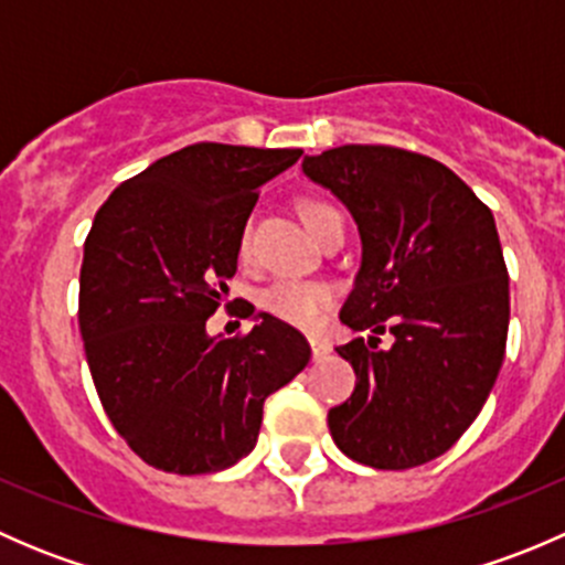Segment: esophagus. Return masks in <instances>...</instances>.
<instances>
[{"instance_id": "1", "label": "esophagus", "mask_w": 565, "mask_h": 565, "mask_svg": "<svg viewBox=\"0 0 565 565\" xmlns=\"http://www.w3.org/2000/svg\"><path fill=\"white\" fill-rule=\"evenodd\" d=\"M309 344H311V355H315V361H322V358L330 352V347L319 339H311Z\"/></svg>"}]
</instances>
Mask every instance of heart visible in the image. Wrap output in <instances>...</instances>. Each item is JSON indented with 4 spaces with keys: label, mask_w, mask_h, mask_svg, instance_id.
I'll return each mask as SVG.
<instances>
[{
    "label": "heart",
    "mask_w": 565,
    "mask_h": 565,
    "mask_svg": "<svg viewBox=\"0 0 565 565\" xmlns=\"http://www.w3.org/2000/svg\"><path fill=\"white\" fill-rule=\"evenodd\" d=\"M300 218L303 224L309 226L311 235H319L324 224H328L335 213L330 204L317 202V199H306L300 202ZM246 246H248V235L243 232L241 237V254L246 256ZM335 292L330 284L324 281H303V278H284V281L270 284V287L262 292L259 303L267 315H273L281 322L292 324L298 330H317L322 324L324 311L330 309L333 303Z\"/></svg>",
    "instance_id": "heart-1"
}]
</instances>
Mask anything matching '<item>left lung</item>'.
Returning a JSON list of instances; mask_svg holds the SVG:
<instances>
[{
    "mask_svg": "<svg viewBox=\"0 0 565 565\" xmlns=\"http://www.w3.org/2000/svg\"><path fill=\"white\" fill-rule=\"evenodd\" d=\"M303 172L355 218L361 270L341 322L372 330L335 347L358 383L328 413L330 437L377 470L426 465L465 435L503 366L509 270L492 210L440 161L398 147H335ZM385 329L394 344L380 351Z\"/></svg>",
    "mask_w": 565,
    "mask_h": 565,
    "instance_id": "left-lung-1",
    "label": "left lung"
}]
</instances>
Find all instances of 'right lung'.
I'll return each instance as SVG.
<instances>
[{
    "label": "right lung",
    "mask_w": 565,
    "mask_h": 565,
    "mask_svg": "<svg viewBox=\"0 0 565 565\" xmlns=\"http://www.w3.org/2000/svg\"><path fill=\"white\" fill-rule=\"evenodd\" d=\"M303 150L182 147L114 188L84 243L78 328L108 420L147 465L177 476L248 457L262 407L311 358L273 315L246 335L207 333L230 292L259 185Z\"/></svg>",
    "instance_id": "1"
}]
</instances>
